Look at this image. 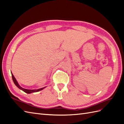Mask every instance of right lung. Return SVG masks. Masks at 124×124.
Returning a JSON list of instances; mask_svg holds the SVG:
<instances>
[{"mask_svg":"<svg viewBox=\"0 0 124 124\" xmlns=\"http://www.w3.org/2000/svg\"><path fill=\"white\" fill-rule=\"evenodd\" d=\"M11 74H12V80H13V82H14V83L15 84V85H16L18 88L21 89L22 91H24V92H25L26 93H32L38 92H39V91H41V90L43 89L44 88H46V87H43V88H39V89H27L24 88H23V87H21V86H20V85L18 84V83H17V81H16V78H15V77H14V76H13V74L12 73H11Z\"/></svg>","mask_w":124,"mask_h":124,"instance_id":"right-lung-1","label":"right lung"}]
</instances>
